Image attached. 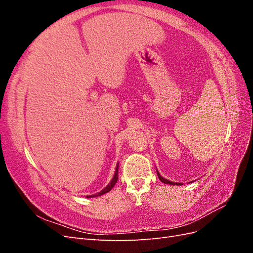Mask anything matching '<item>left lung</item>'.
Wrapping results in <instances>:
<instances>
[{
  "label": "left lung",
  "mask_w": 253,
  "mask_h": 253,
  "mask_svg": "<svg viewBox=\"0 0 253 253\" xmlns=\"http://www.w3.org/2000/svg\"><path fill=\"white\" fill-rule=\"evenodd\" d=\"M157 176H158V178L160 179V181L164 182V183H169V185H178V186L182 185V183H180V182H173V181H170V180H168V179H165L163 176L159 174L158 171H157Z\"/></svg>",
  "instance_id": "8db88e82"
}]
</instances>
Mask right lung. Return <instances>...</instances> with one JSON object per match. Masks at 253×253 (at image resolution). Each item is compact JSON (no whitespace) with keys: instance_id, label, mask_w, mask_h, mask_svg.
<instances>
[{"instance_id":"obj_1","label":"right lung","mask_w":253,"mask_h":253,"mask_svg":"<svg viewBox=\"0 0 253 253\" xmlns=\"http://www.w3.org/2000/svg\"><path fill=\"white\" fill-rule=\"evenodd\" d=\"M118 168H119V166H118V164H117L116 170H115L114 177L112 178L111 182L109 183L108 186H106V187H105L103 190H101L100 192H98V193H96V194H93V195H87L86 197H87V198H89V197H96V196H100V195H102V194H105V193L110 192V191L112 190V188H113L115 185H116V182H117V180H118Z\"/></svg>"}]
</instances>
